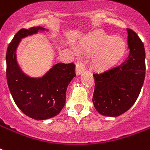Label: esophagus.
Segmentation results:
<instances>
[{"label":"esophagus","instance_id":"esophagus-1","mask_svg":"<svg viewBox=\"0 0 150 150\" xmlns=\"http://www.w3.org/2000/svg\"><path fill=\"white\" fill-rule=\"evenodd\" d=\"M86 64L85 62H83V60H80L76 64V74L77 75H80L81 73L83 72V71L85 70Z\"/></svg>","mask_w":150,"mask_h":150}]
</instances>
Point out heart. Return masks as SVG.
I'll use <instances>...</instances> for the list:
<instances>
[{"label": "heart", "instance_id": "1", "mask_svg": "<svg viewBox=\"0 0 150 150\" xmlns=\"http://www.w3.org/2000/svg\"><path fill=\"white\" fill-rule=\"evenodd\" d=\"M82 49L91 53L98 52L93 59V64L102 70L120 60L126 51V43L121 38L99 31L88 38L82 45Z\"/></svg>", "mask_w": 150, "mask_h": 150}]
</instances>
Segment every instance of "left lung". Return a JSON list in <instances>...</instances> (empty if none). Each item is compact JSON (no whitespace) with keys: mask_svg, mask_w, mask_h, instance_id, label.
Masks as SVG:
<instances>
[{"mask_svg":"<svg viewBox=\"0 0 150 150\" xmlns=\"http://www.w3.org/2000/svg\"><path fill=\"white\" fill-rule=\"evenodd\" d=\"M128 57L121 64L104 72L93 74V103L103 116H118L128 110L139 97L146 75L143 42L133 30L127 28Z\"/></svg>","mask_w":150,"mask_h":150,"instance_id":"8db88e82","label":"left lung"}]
</instances>
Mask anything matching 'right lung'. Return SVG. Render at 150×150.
I'll return each mask as SVG.
<instances>
[{
    "instance_id": "obj_1",
    "label": "right lung",
    "mask_w": 150,
    "mask_h": 150,
    "mask_svg": "<svg viewBox=\"0 0 150 150\" xmlns=\"http://www.w3.org/2000/svg\"><path fill=\"white\" fill-rule=\"evenodd\" d=\"M44 30L41 27L19 30L6 52L7 83L13 100L25 115L38 120L52 118L60 112L66 101L67 86L76 75L74 63L57 64L40 79L27 77L22 72L16 57L20 39Z\"/></svg>"
}]
</instances>
